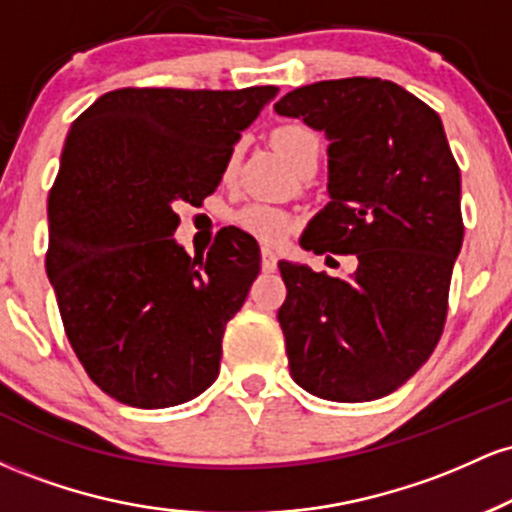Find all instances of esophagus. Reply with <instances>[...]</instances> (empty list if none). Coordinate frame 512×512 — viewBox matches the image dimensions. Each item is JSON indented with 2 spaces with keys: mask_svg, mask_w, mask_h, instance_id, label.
Wrapping results in <instances>:
<instances>
[{
  "mask_svg": "<svg viewBox=\"0 0 512 512\" xmlns=\"http://www.w3.org/2000/svg\"><path fill=\"white\" fill-rule=\"evenodd\" d=\"M276 269V255H274V250H269V248H264L262 250V272H274Z\"/></svg>",
  "mask_w": 512,
  "mask_h": 512,
  "instance_id": "esophagus-1",
  "label": "esophagus"
}]
</instances>
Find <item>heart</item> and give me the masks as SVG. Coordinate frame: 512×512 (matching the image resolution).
I'll list each match as a JSON object with an SVG mask.
<instances>
[{"instance_id": "obj_1", "label": "heart", "mask_w": 512, "mask_h": 512, "mask_svg": "<svg viewBox=\"0 0 512 512\" xmlns=\"http://www.w3.org/2000/svg\"><path fill=\"white\" fill-rule=\"evenodd\" d=\"M274 144L276 149H279V154L284 156L296 170L301 168L303 163H308L310 158H320V139H317V134L310 127L298 125V122H291V125L276 129ZM240 151H243V146L236 144L231 149V154H228L226 178H231V175L236 173ZM236 223L245 233H250L252 238H257L260 243H267V245L284 243L293 231V216L289 211L274 207V204H267V202L245 204V207L236 214Z\"/></svg>"}]
</instances>
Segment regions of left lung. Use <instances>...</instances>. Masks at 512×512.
<instances>
[{"label": "left lung", "instance_id": "left-lung-1", "mask_svg": "<svg viewBox=\"0 0 512 512\" xmlns=\"http://www.w3.org/2000/svg\"><path fill=\"white\" fill-rule=\"evenodd\" d=\"M274 110L330 139V204L301 245L358 262L349 279L279 262L291 378L330 402L380 399L443 334L464 236L460 168L436 110L392 81H317Z\"/></svg>", "mask_w": 512, "mask_h": 512}]
</instances>
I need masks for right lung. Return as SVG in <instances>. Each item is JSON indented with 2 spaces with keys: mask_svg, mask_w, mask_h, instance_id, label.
<instances>
[{
  "mask_svg": "<svg viewBox=\"0 0 512 512\" xmlns=\"http://www.w3.org/2000/svg\"><path fill=\"white\" fill-rule=\"evenodd\" d=\"M276 91L117 88L72 122L48 197L45 269L76 358L117 402L175 407L219 378L260 245L228 226L192 260L173 238L175 207L219 187L240 132Z\"/></svg>",
  "mask_w": 512,
  "mask_h": 512,
  "instance_id": "add662e5",
  "label": "right lung"
}]
</instances>
